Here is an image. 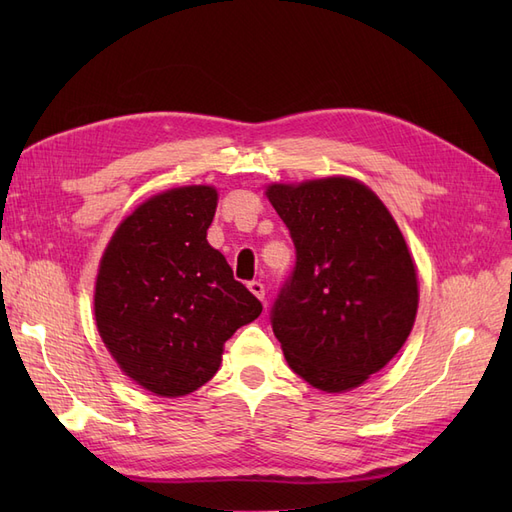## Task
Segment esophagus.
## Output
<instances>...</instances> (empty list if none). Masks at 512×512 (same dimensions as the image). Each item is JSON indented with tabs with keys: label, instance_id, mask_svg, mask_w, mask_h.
Returning a JSON list of instances; mask_svg holds the SVG:
<instances>
[{
	"label": "esophagus",
	"instance_id": "esophagus-1",
	"mask_svg": "<svg viewBox=\"0 0 512 512\" xmlns=\"http://www.w3.org/2000/svg\"><path fill=\"white\" fill-rule=\"evenodd\" d=\"M247 288H250V292L254 294L256 299H260V301H265V286H262L260 282H250L247 284Z\"/></svg>",
	"mask_w": 512,
	"mask_h": 512
}]
</instances>
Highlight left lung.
Wrapping results in <instances>:
<instances>
[{"label":"left lung","instance_id":"1","mask_svg":"<svg viewBox=\"0 0 512 512\" xmlns=\"http://www.w3.org/2000/svg\"><path fill=\"white\" fill-rule=\"evenodd\" d=\"M265 194L297 247L271 318L286 363L318 391H352L386 367L414 327L408 243L378 194L354 177L275 181Z\"/></svg>","mask_w":512,"mask_h":512}]
</instances>
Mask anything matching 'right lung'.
Here are the masks:
<instances>
[{"label":"right lung","instance_id":"right-lung-1","mask_svg":"<svg viewBox=\"0 0 512 512\" xmlns=\"http://www.w3.org/2000/svg\"><path fill=\"white\" fill-rule=\"evenodd\" d=\"M218 196L213 185L153 194L121 220L100 258L98 333L123 374L158 397L209 382L226 339L262 312L207 241Z\"/></svg>","mask_w":512,"mask_h":512}]
</instances>
